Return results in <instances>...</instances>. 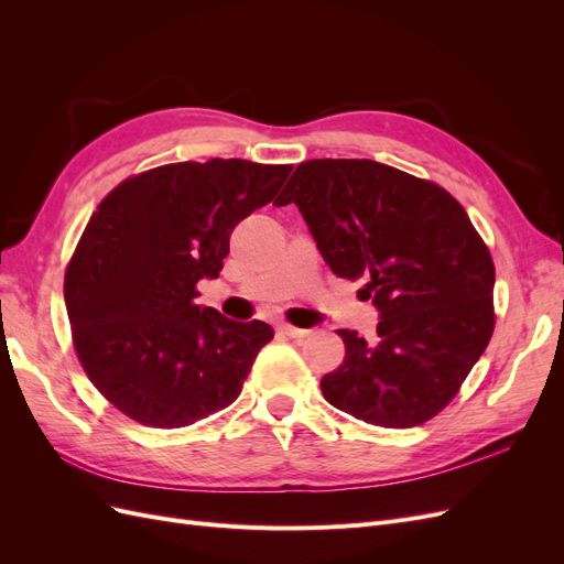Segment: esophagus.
I'll use <instances>...</instances> for the list:
<instances>
[{
    "label": "esophagus",
    "instance_id": "1",
    "mask_svg": "<svg viewBox=\"0 0 564 564\" xmlns=\"http://www.w3.org/2000/svg\"><path fill=\"white\" fill-rule=\"evenodd\" d=\"M280 332H282V334H286L289 338H296V340H301V338H305V336L311 334L308 329H299V327H294V324H280Z\"/></svg>",
    "mask_w": 564,
    "mask_h": 564
}]
</instances>
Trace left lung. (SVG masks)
I'll list each match as a JSON object with an SVG mask.
<instances>
[{"mask_svg": "<svg viewBox=\"0 0 564 564\" xmlns=\"http://www.w3.org/2000/svg\"><path fill=\"white\" fill-rule=\"evenodd\" d=\"M294 202L334 275L381 313L377 340L336 329L346 357L322 377L340 412L383 429L437 416L494 334V261L466 209L433 181L371 160H308L278 204Z\"/></svg>", "mask_w": 564, "mask_h": 564, "instance_id": "8db88e82", "label": "left lung"}]
</instances>
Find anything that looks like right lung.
<instances>
[{
  "label": "right lung",
  "mask_w": 564,
  "mask_h": 564,
  "mask_svg": "<svg viewBox=\"0 0 564 564\" xmlns=\"http://www.w3.org/2000/svg\"><path fill=\"white\" fill-rule=\"evenodd\" d=\"M292 164L176 162L104 197L65 268L77 360L115 409L150 429H183L242 392L275 332L195 303L218 278L230 232L278 195Z\"/></svg>",
  "instance_id": "obj_1"
}]
</instances>
